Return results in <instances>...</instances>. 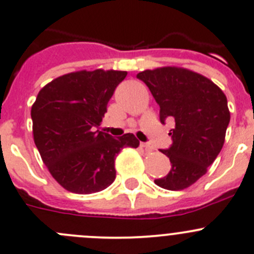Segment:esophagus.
<instances>
[{"instance_id": "esophagus-1", "label": "esophagus", "mask_w": 254, "mask_h": 254, "mask_svg": "<svg viewBox=\"0 0 254 254\" xmlns=\"http://www.w3.org/2000/svg\"><path fill=\"white\" fill-rule=\"evenodd\" d=\"M140 145L143 146V148L145 149L146 151H153V150H154V148H153V146H151L149 143H140Z\"/></svg>"}]
</instances>
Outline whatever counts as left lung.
<instances>
[{
	"label": "left lung",
	"instance_id": "obj_1",
	"mask_svg": "<svg viewBox=\"0 0 254 254\" xmlns=\"http://www.w3.org/2000/svg\"><path fill=\"white\" fill-rule=\"evenodd\" d=\"M136 77L160 106V122H175L169 132L172 146L160 150L172 168L154 183L168 190L188 188L207 173L223 148L231 120L226 95L212 80L183 67L145 70Z\"/></svg>",
	"mask_w": 254,
	"mask_h": 254
}]
</instances>
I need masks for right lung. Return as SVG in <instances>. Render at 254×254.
Listing matches in <instances>:
<instances>
[{"label":"right lung","instance_id":"right-lung-1","mask_svg":"<svg viewBox=\"0 0 254 254\" xmlns=\"http://www.w3.org/2000/svg\"><path fill=\"white\" fill-rule=\"evenodd\" d=\"M127 75V71L81 70L40 90L31 108L34 140L42 162L66 190H104L115 181L116 155L124 148L139 146L134 134L113 138L96 129Z\"/></svg>","mask_w":254,"mask_h":254}]
</instances>
